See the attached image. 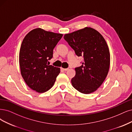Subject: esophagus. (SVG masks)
<instances>
[{"label":"esophagus","instance_id":"esophagus-1","mask_svg":"<svg viewBox=\"0 0 132 132\" xmlns=\"http://www.w3.org/2000/svg\"><path fill=\"white\" fill-rule=\"evenodd\" d=\"M62 69L63 71H66L69 70V69Z\"/></svg>","mask_w":132,"mask_h":132}]
</instances>
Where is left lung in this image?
Instances as JSON below:
<instances>
[{
  "instance_id": "obj_1",
  "label": "left lung",
  "mask_w": 132,
  "mask_h": 132,
  "mask_svg": "<svg viewBox=\"0 0 132 132\" xmlns=\"http://www.w3.org/2000/svg\"><path fill=\"white\" fill-rule=\"evenodd\" d=\"M63 38L78 56L84 58L82 65L75 68L72 86L84 94L95 91L104 81L109 69L110 53L104 38L88 27L65 34Z\"/></svg>"
}]
</instances>
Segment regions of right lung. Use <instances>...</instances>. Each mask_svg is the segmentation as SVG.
Instances as JSON below:
<instances>
[{"label":"right lung","mask_w":132,"mask_h":132,"mask_svg":"<svg viewBox=\"0 0 132 132\" xmlns=\"http://www.w3.org/2000/svg\"><path fill=\"white\" fill-rule=\"evenodd\" d=\"M62 34L41 28L29 32L23 39L19 52L21 75L28 86L39 93L50 90L60 73V68L50 65L53 50Z\"/></svg>","instance_id":"obj_1"}]
</instances>
